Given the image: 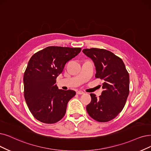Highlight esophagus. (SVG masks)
Returning a JSON list of instances; mask_svg holds the SVG:
<instances>
[{"label": "esophagus", "mask_w": 151, "mask_h": 151, "mask_svg": "<svg viewBox=\"0 0 151 151\" xmlns=\"http://www.w3.org/2000/svg\"><path fill=\"white\" fill-rule=\"evenodd\" d=\"M83 93H84V92L81 91V90H79V91H77V94H78V95H82Z\"/></svg>", "instance_id": "esophagus-1"}]
</instances>
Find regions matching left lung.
<instances>
[{
  "instance_id": "left-lung-1",
  "label": "left lung",
  "mask_w": 151,
  "mask_h": 151,
  "mask_svg": "<svg viewBox=\"0 0 151 151\" xmlns=\"http://www.w3.org/2000/svg\"><path fill=\"white\" fill-rule=\"evenodd\" d=\"M82 52L91 59L96 78L103 79V91L99 98L91 93L86 109L90 117L99 122L114 119L124 108L129 92V76L121 58L109 51L91 48Z\"/></svg>"
}]
</instances>
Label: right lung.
<instances>
[{"label":"right lung","instance_id":"add662e5","mask_svg":"<svg viewBox=\"0 0 151 151\" xmlns=\"http://www.w3.org/2000/svg\"><path fill=\"white\" fill-rule=\"evenodd\" d=\"M81 51L80 47L49 46L30 58L23 76L24 96L30 112L38 121L55 123L65 114L72 90L59 89L57 77L65 64Z\"/></svg>","mask_w":151,"mask_h":151}]
</instances>
